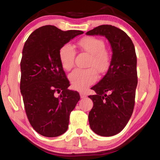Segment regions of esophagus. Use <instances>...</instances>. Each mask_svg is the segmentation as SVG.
<instances>
[{
    "instance_id": "34e87169",
    "label": "esophagus",
    "mask_w": 160,
    "mask_h": 160,
    "mask_svg": "<svg viewBox=\"0 0 160 160\" xmlns=\"http://www.w3.org/2000/svg\"><path fill=\"white\" fill-rule=\"evenodd\" d=\"M80 95L81 98H85L87 97V94L85 92H80Z\"/></svg>"
}]
</instances>
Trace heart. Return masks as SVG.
I'll use <instances>...</instances> for the list:
<instances>
[{
	"instance_id": "b5f03b06",
	"label": "heart",
	"mask_w": 160,
	"mask_h": 160,
	"mask_svg": "<svg viewBox=\"0 0 160 160\" xmlns=\"http://www.w3.org/2000/svg\"><path fill=\"white\" fill-rule=\"evenodd\" d=\"M78 44L82 49L89 54L88 66L86 69L77 68L69 75V80L75 90H84L94 83L97 79V71L104 73L109 68L112 57L109 51L105 48L104 40L94 37H85L80 39ZM75 50L70 44H65L58 51L59 60L65 70H70L74 66Z\"/></svg>"
}]
</instances>
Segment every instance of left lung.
<instances>
[{
    "mask_svg": "<svg viewBox=\"0 0 160 160\" xmlns=\"http://www.w3.org/2000/svg\"><path fill=\"white\" fill-rule=\"evenodd\" d=\"M102 35L112 48V63L107 74L91 89L93 107L89 113L91 129L101 136H112L125 128L131 117L138 84L135 47L125 32L110 25L97 27L86 33Z\"/></svg>",
    "mask_w": 160,
    "mask_h": 160,
    "instance_id": "left-lung-1",
    "label": "left lung"
}]
</instances>
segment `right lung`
Listing matches in <instances>:
<instances>
[{"label": "right lung", "mask_w": 160, "mask_h": 160, "mask_svg": "<svg viewBox=\"0 0 160 160\" xmlns=\"http://www.w3.org/2000/svg\"><path fill=\"white\" fill-rule=\"evenodd\" d=\"M80 30L62 31L53 25L37 29L25 42L20 62V92L28 118L45 137H57L68 130L70 113L80 99L68 89L58 51Z\"/></svg>", "instance_id": "add662e5"}]
</instances>
